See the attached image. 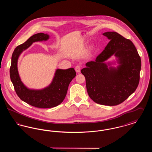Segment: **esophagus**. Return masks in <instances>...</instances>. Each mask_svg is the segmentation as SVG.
I'll list each match as a JSON object with an SVG mask.
<instances>
[{
    "label": "esophagus",
    "instance_id": "34e87169",
    "mask_svg": "<svg viewBox=\"0 0 152 152\" xmlns=\"http://www.w3.org/2000/svg\"><path fill=\"white\" fill-rule=\"evenodd\" d=\"M75 71L76 72L79 73L81 71V65H77L75 66Z\"/></svg>",
    "mask_w": 152,
    "mask_h": 152
}]
</instances>
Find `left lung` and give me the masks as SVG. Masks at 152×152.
<instances>
[{
	"instance_id": "obj_1",
	"label": "left lung",
	"mask_w": 152,
	"mask_h": 152,
	"mask_svg": "<svg viewBox=\"0 0 152 152\" xmlns=\"http://www.w3.org/2000/svg\"><path fill=\"white\" fill-rule=\"evenodd\" d=\"M110 40L94 61L88 62L81 72L85 76L87 92L95 102L104 105H118L137 89L141 61L134 45L116 32L103 34ZM114 54L120 65L107 68L103 61Z\"/></svg>"
}]
</instances>
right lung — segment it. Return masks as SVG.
<instances>
[{
  "label": "right lung",
  "mask_w": 152,
  "mask_h": 152,
  "mask_svg": "<svg viewBox=\"0 0 152 152\" xmlns=\"http://www.w3.org/2000/svg\"><path fill=\"white\" fill-rule=\"evenodd\" d=\"M49 35L38 33L30 37L24 43L16 47L11 58L10 75L15 91L19 97L29 105L40 108H50L61 104L67 93L68 86L76 76L73 68L67 69H57L51 84L42 90L29 89L20 79L17 67L18 60L23 51L28 48L34 42L47 40Z\"/></svg>",
  "instance_id": "obj_1"
}]
</instances>
